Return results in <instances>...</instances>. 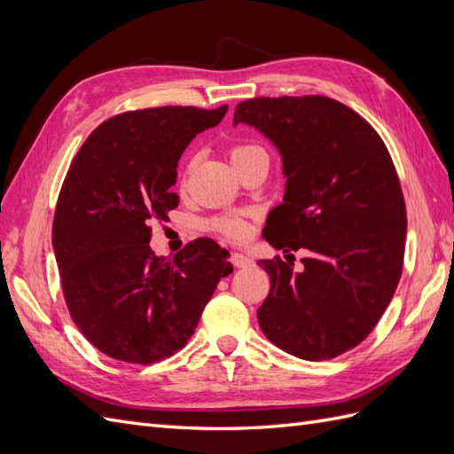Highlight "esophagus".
Listing matches in <instances>:
<instances>
[{
  "instance_id": "1",
  "label": "esophagus",
  "mask_w": 454,
  "mask_h": 454,
  "mask_svg": "<svg viewBox=\"0 0 454 454\" xmlns=\"http://www.w3.org/2000/svg\"><path fill=\"white\" fill-rule=\"evenodd\" d=\"M232 263H235L239 269H246V267H252L254 261L248 255L237 252V254H232Z\"/></svg>"
}]
</instances>
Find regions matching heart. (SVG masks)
Masks as SVG:
<instances>
[{"mask_svg":"<svg viewBox=\"0 0 454 454\" xmlns=\"http://www.w3.org/2000/svg\"><path fill=\"white\" fill-rule=\"evenodd\" d=\"M229 159L232 162V167H240L242 162H246L252 157H257V155H265V151L261 149L259 145H254V144H244V142H237V144H231L229 149ZM191 167L193 164H187L185 168V177L189 176L191 172ZM210 227L219 232V235L225 237L227 240H244L246 237H248L250 232V225L248 222H244L242 217H237V215H222V217H215L214 222H210Z\"/></svg>","mask_w":454,"mask_h":454,"instance_id":"b5f03b06","label":"heart"}]
</instances>
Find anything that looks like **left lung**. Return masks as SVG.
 Masks as SVG:
<instances>
[{
  "label": "left lung",
  "mask_w": 454,
  "mask_h": 454,
  "mask_svg": "<svg viewBox=\"0 0 454 454\" xmlns=\"http://www.w3.org/2000/svg\"><path fill=\"white\" fill-rule=\"evenodd\" d=\"M280 149L286 195L263 239L293 262L259 261L270 290L257 309L267 339L297 358L320 362L358 347L390 305L403 270L407 210L387 145L369 122L322 94L259 96L237 104Z\"/></svg>",
  "instance_id": "left-lung-1"
}]
</instances>
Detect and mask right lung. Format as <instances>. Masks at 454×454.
<instances>
[{
	"label": "right lung",
	"instance_id": "1",
	"mask_svg": "<svg viewBox=\"0 0 454 454\" xmlns=\"http://www.w3.org/2000/svg\"><path fill=\"white\" fill-rule=\"evenodd\" d=\"M227 106H160L109 117L74 157L52 222V248L67 310L90 345L114 360L149 365L182 350L229 252L212 239L174 259L149 248L151 223L177 208V160Z\"/></svg>",
	"mask_w": 454,
	"mask_h": 454
}]
</instances>
